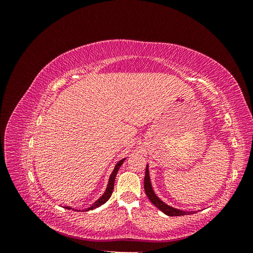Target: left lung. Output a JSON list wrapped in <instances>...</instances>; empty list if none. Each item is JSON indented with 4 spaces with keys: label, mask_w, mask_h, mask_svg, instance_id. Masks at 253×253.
Wrapping results in <instances>:
<instances>
[{
    "label": "left lung",
    "mask_w": 253,
    "mask_h": 253,
    "mask_svg": "<svg viewBox=\"0 0 253 253\" xmlns=\"http://www.w3.org/2000/svg\"><path fill=\"white\" fill-rule=\"evenodd\" d=\"M144 191H145V194H147L148 198L151 201V203L154 206H156L160 211H163L165 214H167V215L180 216V215H186V214H190V213L193 214L192 212H186V211L172 208V207L166 205L163 201L159 200V198L156 196V194L154 193V191H153V189H152L148 166H147V169H145V175H144Z\"/></svg>",
    "instance_id": "left-lung-1"
}]
</instances>
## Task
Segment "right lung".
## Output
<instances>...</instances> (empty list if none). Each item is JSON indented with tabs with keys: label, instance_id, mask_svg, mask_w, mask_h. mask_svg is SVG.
Returning <instances> with one entry per match:
<instances>
[{
	"label": "right lung",
	"instance_id": "1",
	"mask_svg": "<svg viewBox=\"0 0 253 253\" xmlns=\"http://www.w3.org/2000/svg\"><path fill=\"white\" fill-rule=\"evenodd\" d=\"M126 159V158H125ZM125 159H121L119 163H117V165H116V167H115V169H114V171H113V173L111 174V176H110V179H109V185H108V188H106V190H105V192H104V194L99 198V200L96 202V203H94V205H91L89 208H87L85 211H88V210H93V209H95V208H97V207H100L101 205H103L104 203H106L109 201V198L111 197V195H112V193H113V190H114V182H115V177H116V175H117V172H118V170H119V168L121 167V165L124 164V162H125ZM66 209H72L71 207H65ZM74 210V209H73ZM76 211V210H75Z\"/></svg>",
	"mask_w": 253,
	"mask_h": 253
}]
</instances>
